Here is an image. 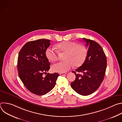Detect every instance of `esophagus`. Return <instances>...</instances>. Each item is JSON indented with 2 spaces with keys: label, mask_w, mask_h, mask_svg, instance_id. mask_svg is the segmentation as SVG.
<instances>
[{
  "label": "esophagus",
  "mask_w": 122,
  "mask_h": 122,
  "mask_svg": "<svg viewBox=\"0 0 122 122\" xmlns=\"http://www.w3.org/2000/svg\"><path fill=\"white\" fill-rule=\"evenodd\" d=\"M60 75H62V76H64V75H65L66 74V73H60L59 74Z\"/></svg>",
  "instance_id": "esophagus-1"
}]
</instances>
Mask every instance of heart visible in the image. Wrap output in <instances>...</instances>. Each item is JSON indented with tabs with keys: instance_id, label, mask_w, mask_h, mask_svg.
Returning a JSON list of instances; mask_svg holds the SVG:
<instances>
[{
	"instance_id": "heart-1",
	"label": "heart",
	"mask_w": 122,
	"mask_h": 122,
	"mask_svg": "<svg viewBox=\"0 0 122 122\" xmlns=\"http://www.w3.org/2000/svg\"><path fill=\"white\" fill-rule=\"evenodd\" d=\"M56 47L59 53H65L64 56L65 60L52 66V70L56 72L65 73L74 66H81L85 62L87 55L86 47L76 42L63 41L56 44ZM45 54L46 58L51 62L56 61L58 59V54L53 49L47 48Z\"/></svg>"
}]
</instances>
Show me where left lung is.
Returning <instances> with one entry per match:
<instances>
[{
	"label": "left lung",
	"mask_w": 122,
	"mask_h": 122,
	"mask_svg": "<svg viewBox=\"0 0 122 122\" xmlns=\"http://www.w3.org/2000/svg\"><path fill=\"white\" fill-rule=\"evenodd\" d=\"M83 40L86 42V46L89 47L87 55L84 63L75 71H72L76 75V79L71 85L79 94L87 96L95 92L103 81L107 59L103 49L98 43L85 38Z\"/></svg>",
	"instance_id": "8db88e82"
}]
</instances>
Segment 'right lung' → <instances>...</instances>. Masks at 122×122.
Instances as JSON below:
<instances>
[{"mask_svg": "<svg viewBox=\"0 0 122 122\" xmlns=\"http://www.w3.org/2000/svg\"><path fill=\"white\" fill-rule=\"evenodd\" d=\"M50 41L40 39L26 43L21 49L17 61L18 75L25 87L31 93L42 96L53 89L59 74L45 76L50 68V63L45 56V51Z\"/></svg>", "mask_w": 122, "mask_h": 122, "instance_id": "obj_1", "label": "right lung"}]
</instances>
